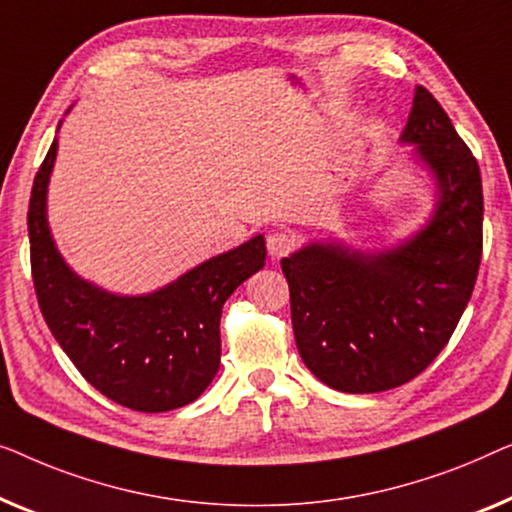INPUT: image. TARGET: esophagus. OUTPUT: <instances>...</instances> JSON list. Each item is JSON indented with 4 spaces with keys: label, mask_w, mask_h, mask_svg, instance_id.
<instances>
[{
    "label": "esophagus",
    "mask_w": 512,
    "mask_h": 512,
    "mask_svg": "<svg viewBox=\"0 0 512 512\" xmlns=\"http://www.w3.org/2000/svg\"><path fill=\"white\" fill-rule=\"evenodd\" d=\"M294 246H297V241H294V236L285 234V232H273L266 236V250H269V255L273 259H280L285 255H290Z\"/></svg>",
    "instance_id": "esophagus-1"
}]
</instances>
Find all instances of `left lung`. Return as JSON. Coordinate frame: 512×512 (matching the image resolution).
<instances>
[{
    "instance_id": "1",
    "label": "left lung",
    "mask_w": 512,
    "mask_h": 512,
    "mask_svg": "<svg viewBox=\"0 0 512 512\" xmlns=\"http://www.w3.org/2000/svg\"><path fill=\"white\" fill-rule=\"evenodd\" d=\"M401 141L415 143L438 183L429 225L385 253L311 243L280 262L299 355L338 392H385L420 376L448 345L478 278L480 167L422 85Z\"/></svg>"
}]
</instances>
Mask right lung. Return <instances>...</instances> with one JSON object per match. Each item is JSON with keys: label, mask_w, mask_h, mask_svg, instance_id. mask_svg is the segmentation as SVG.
<instances>
[{"label": "right lung", "mask_w": 512, "mask_h": 512, "mask_svg": "<svg viewBox=\"0 0 512 512\" xmlns=\"http://www.w3.org/2000/svg\"><path fill=\"white\" fill-rule=\"evenodd\" d=\"M57 139L34 176L27 232L43 320L88 383L120 406L164 413L187 406L220 366L222 306L264 266V236L194 266L143 297H118L78 278L57 253L46 220Z\"/></svg>", "instance_id": "1"}]
</instances>
